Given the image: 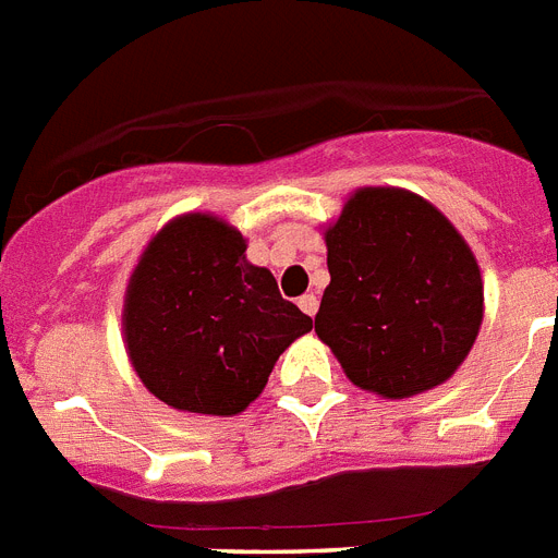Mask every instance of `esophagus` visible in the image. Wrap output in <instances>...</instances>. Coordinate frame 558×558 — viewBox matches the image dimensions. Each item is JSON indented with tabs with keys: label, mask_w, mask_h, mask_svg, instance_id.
Here are the masks:
<instances>
[{
	"label": "esophagus",
	"mask_w": 558,
	"mask_h": 558,
	"mask_svg": "<svg viewBox=\"0 0 558 558\" xmlns=\"http://www.w3.org/2000/svg\"><path fill=\"white\" fill-rule=\"evenodd\" d=\"M299 307H302L307 316H316V311H319V299H316V293H305V296L299 299Z\"/></svg>",
	"instance_id": "obj_1"
}]
</instances>
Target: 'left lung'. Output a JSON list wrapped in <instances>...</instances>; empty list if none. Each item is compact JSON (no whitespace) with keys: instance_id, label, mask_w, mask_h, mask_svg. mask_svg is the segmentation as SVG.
I'll return each mask as SVG.
<instances>
[{"instance_id":"left-lung-1","label":"left lung","mask_w":558,"mask_h":558,"mask_svg":"<svg viewBox=\"0 0 558 558\" xmlns=\"http://www.w3.org/2000/svg\"><path fill=\"white\" fill-rule=\"evenodd\" d=\"M330 284L316 333L348 379L388 399L464 362L482 325V276L453 225L416 193L365 187L325 233Z\"/></svg>"}]
</instances>
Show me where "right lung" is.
<instances>
[{
    "label": "right lung",
    "instance_id": "add662e5",
    "mask_svg": "<svg viewBox=\"0 0 558 558\" xmlns=\"http://www.w3.org/2000/svg\"><path fill=\"white\" fill-rule=\"evenodd\" d=\"M245 247L216 216L187 214L156 233L133 270L128 353L145 388L177 411H245L284 348L313 328Z\"/></svg>",
    "mask_w": 558,
    "mask_h": 558
}]
</instances>
